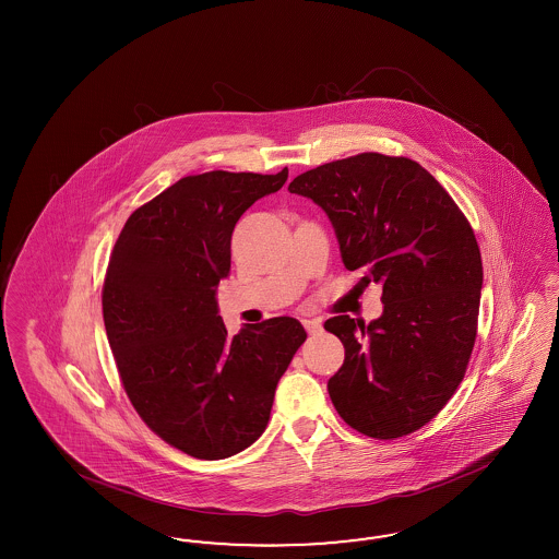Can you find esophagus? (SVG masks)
<instances>
[{
    "label": "esophagus",
    "mask_w": 559,
    "mask_h": 559,
    "mask_svg": "<svg viewBox=\"0 0 559 559\" xmlns=\"http://www.w3.org/2000/svg\"><path fill=\"white\" fill-rule=\"evenodd\" d=\"M304 328L309 336H316L322 332V322L320 320H304Z\"/></svg>",
    "instance_id": "obj_1"
}]
</instances>
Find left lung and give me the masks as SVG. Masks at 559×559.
<instances>
[{
  "label": "left lung",
  "mask_w": 559,
  "mask_h": 559,
  "mask_svg": "<svg viewBox=\"0 0 559 559\" xmlns=\"http://www.w3.org/2000/svg\"><path fill=\"white\" fill-rule=\"evenodd\" d=\"M288 190L325 211L346 271L383 287L381 318L323 323L346 350L328 381L332 404L371 439L406 437L453 397L474 350L484 281L474 229L407 157L358 153L305 171Z\"/></svg>",
  "instance_id": "obj_1"
}]
</instances>
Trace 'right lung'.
I'll return each mask as SVG.
<instances>
[{"label": "right lung", "instance_id": "right-lung-1", "mask_svg": "<svg viewBox=\"0 0 559 559\" xmlns=\"http://www.w3.org/2000/svg\"><path fill=\"white\" fill-rule=\"evenodd\" d=\"M287 178V168L187 176L139 206L112 248L102 313L122 388L141 420L190 457H231L258 440L307 338L293 318L229 336L215 299L237 221Z\"/></svg>", "mask_w": 559, "mask_h": 559}]
</instances>
